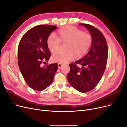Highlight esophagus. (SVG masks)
Instances as JSON below:
<instances>
[{
  "label": "esophagus",
  "mask_w": 127,
  "mask_h": 127,
  "mask_svg": "<svg viewBox=\"0 0 127 127\" xmlns=\"http://www.w3.org/2000/svg\"><path fill=\"white\" fill-rule=\"evenodd\" d=\"M58 67H59V68H60L63 65L62 64H61V63H58Z\"/></svg>",
  "instance_id": "34e87169"
}]
</instances>
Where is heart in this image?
Returning <instances> with one entry per match:
<instances>
[{
	"label": "heart",
	"mask_w": 127,
	"mask_h": 127,
	"mask_svg": "<svg viewBox=\"0 0 127 127\" xmlns=\"http://www.w3.org/2000/svg\"><path fill=\"white\" fill-rule=\"evenodd\" d=\"M56 35L49 36L46 43L49 50L52 53L59 50L60 42L66 43L65 51L55 53L52 57L53 61L59 63H66L74 57L76 59H81L85 56L92 45L91 35L74 26L62 27L58 31Z\"/></svg>",
	"instance_id": "b5f03b06"
}]
</instances>
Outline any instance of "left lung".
<instances>
[{
  "label": "left lung",
  "mask_w": 127,
  "mask_h": 127,
  "mask_svg": "<svg viewBox=\"0 0 127 127\" xmlns=\"http://www.w3.org/2000/svg\"><path fill=\"white\" fill-rule=\"evenodd\" d=\"M80 24L89 31L92 37V45L85 57L69 64L67 78L75 89L86 93L94 89L102 78L106 66L108 48L101 32L91 25Z\"/></svg>",
  "instance_id": "left-lung-1"
}]
</instances>
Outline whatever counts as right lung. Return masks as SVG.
Returning a JSON list of instances; mask_svg holds the SVG:
<instances>
[{"label": "right lung", "instance_id": "add662e5", "mask_svg": "<svg viewBox=\"0 0 127 127\" xmlns=\"http://www.w3.org/2000/svg\"><path fill=\"white\" fill-rule=\"evenodd\" d=\"M57 27L50 25L36 26L27 31L20 41L19 68L27 84L35 90L42 91L50 86L58 68V63L42 66L51 56L47 39Z\"/></svg>", "mask_w": 127, "mask_h": 127}]
</instances>
